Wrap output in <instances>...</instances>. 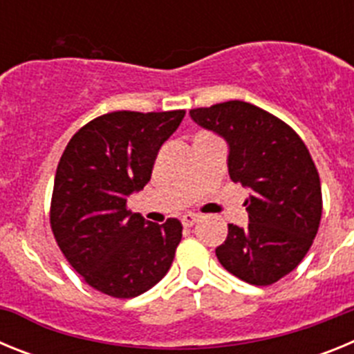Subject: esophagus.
Segmentation results:
<instances>
[{
  "label": "esophagus",
  "instance_id": "esophagus-1",
  "mask_svg": "<svg viewBox=\"0 0 354 354\" xmlns=\"http://www.w3.org/2000/svg\"><path fill=\"white\" fill-rule=\"evenodd\" d=\"M180 221H183L184 227H193V225L198 221V216L192 214V212H187V214H184L183 218H180Z\"/></svg>",
  "mask_w": 354,
  "mask_h": 354
}]
</instances>
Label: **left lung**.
Returning a JSON list of instances; mask_svg holds the SVG:
<instances>
[{"label":"left lung","instance_id":"1","mask_svg":"<svg viewBox=\"0 0 354 354\" xmlns=\"http://www.w3.org/2000/svg\"><path fill=\"white\" fill-rule=\"evenodd\" d=\"M228 145V175L250 189L248 227L228 225L216 257L228 273L271 286L303 261L317 234L323 196L317 168L286 122L245 101L189 111Z\"/></svg>","mask_w":354,"mask_h":354}]
</instances>
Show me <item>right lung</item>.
I'll return each instance as SVG.
<instances>
[{
	"mask_svg": "<svg viewBox=\"0 0 354 354\" xmlns=\"http://www.w3.org/2000/svg\"><path fill=\"white\" fill-rule=\"evenodd\" d=\"M186 111H113L71 138L56 168L51 228L68 264L113 298L140 296L170 270L183 225L150 223L127 196L150 180L159 149Z\"/></svg>",
	"mask_w": 354,
	"mask_h": 354,
	"instance_id": "add662e5",
	"label": "right lung"
}]
</instances>
